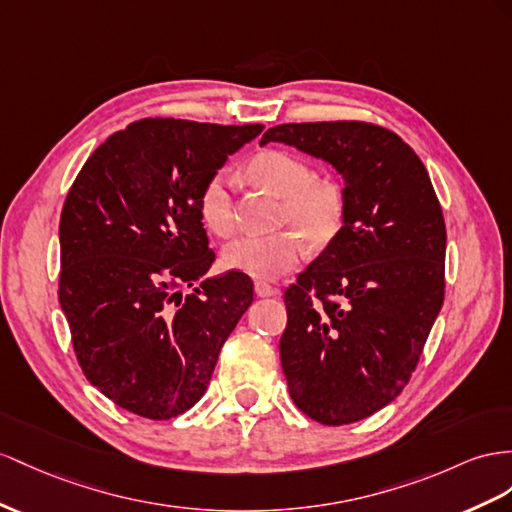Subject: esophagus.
Wrapping results in <instances>:
<instances>
[{"instance_id":"obj_1","label":"esophagus","mask_w":512,"mask_h":512,"mask_svg":"<svg viewBox=\"0 0 512 512\" xmlns=\"http://www.w3.org/2000/svg\"><path fill=\"white\" fill-rule=\"evenodd\" d=\"M255 294L259 298H270V296H279V290H277V287L264 283V281H257L255 283Z\"/></svg>"}]
</instances>
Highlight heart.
<instances>
[{
  "label": "heart",
  "instance_id": "b5f03b06",
  "mask_svg": "<svg viewBox=\"0 0 512 512\" xmlns=\"http://www.w3.org/2000/svg\"><path fill=\"white\" fill-rule=\"evenodd\" d=\"M251 175L259 186L285 199L283 220L303 231L311 242L322 244L333 238L344 218V196L335 183L313 181L311 168L285 151H261L251 164ZM233 175L218 170L207 179L199 196V212L205 227L216 235H229L235 227ZM305 257V244L292 231L277 235H242L222 251L229 270L253 279H279L292 272Z\"/></svg>",
  "mask_w": 512,
  "mask_h": 512
}]
</instances>
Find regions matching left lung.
<instances>
[{
	"mask_svg": "<svg viewBox=\"0 0 512 512\" xmlns=\"http://www.w3.org/2000/svg\"><path fill=\"white\" fill-rule=\"evenodd\" d=\"M268 142L344 179L342 229L287 287L279 350L300 411L326 426L359 422L398 398L441 311V205L422 160L385 127L285 123Z\"/></svg>",
	"mask_w": 512,
	"mask_h": 512,
	"instance_id": "obj_1",
	"label": "left lung"
}]
</instances>
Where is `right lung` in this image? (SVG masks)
Returning <instances> with one entry per match:
<instances>
[{"label": "right lung", "mask_w": 512, "mask_h": 512, "mask_svg": "<svg viewBox=\"0 0 512 512\" xmlns=\"http://www.w3.org/2000/svg\"><path fill=\"white\" fill-rule=\"evenodd\" d=\"M261 129L142 119L103 142L67 194L60 307L86 378L129 413L192 409L253 303L248 274L193 283L214 264L201 190Z\"/></svg>", "instance_id": "obj_1"}]
</instances>
